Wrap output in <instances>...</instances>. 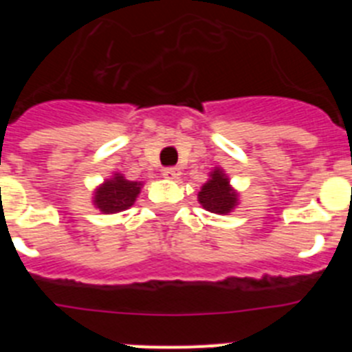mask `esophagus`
<instances>
[{
	"label": "esophagus",
	"mask_w": 352,
	"mask_h": 352,
	"mask_svg": "<svg viewBox=\"0 0 352 352\" xmlns=\"http://www.w3.org/2000/svg\"><path fill=\"white\" fill-rule=\"evenodd\" d=\"M162 176L167 179H178L182 176V170L178 167H166V169L162 170Z\"/></svg>",
	"instance_id": "34e87169"
}]
</instances>
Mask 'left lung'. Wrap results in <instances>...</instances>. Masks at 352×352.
I'll return each mask as SVG.
<instances>
[{
    "label": "left lung",
    "instance_id": "obj_1",
    "mask_svg": "<svg viewBox=\"0 0 352 352\" xmlns=\"http://www.w3.org/2000/svg\"><path fill=\"white\" fill-rule=\"evenodd\" d=\"M197 199L204 210L217 214L231 213L238 206V192L229 185V178L220 167L211 170L210 179L203 185Z\"/></svg>",
    "mask_w": 352,
    "mask_h": 352
}]
</instances>
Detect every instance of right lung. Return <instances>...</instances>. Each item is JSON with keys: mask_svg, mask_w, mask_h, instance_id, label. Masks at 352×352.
Listing matches in <instances>:
<instances>
[{"mask_svg": "<svg viewBox=\"0 0 352 352\" xmlns=\"http://www.w3.org/2000/svg\"><path fill=\"white\" fill-rule=\"evenodd\" d=\"M141 182H129L123 174H114L111 179H105L93 194V204L102 213H120L125 211L135 203L139 192H141Z\"/></svg>", "mask_w": 352, "mask_h": 352, "instance_id": "add662e5", "label": "right lung"}]
</instances>
